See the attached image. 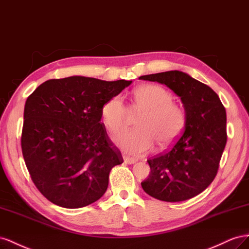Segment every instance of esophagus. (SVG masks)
Instances as JSON below:
<instances>
[{
  "label": "esophagus",
  "mask_w": 249,
  "mask_h": 249,
  "mask_svg": "<svg viewBox=\"0 0 249 249\" xmlns=\"http://www.w3.org/2000/svg\"><path fill=\"white\" fill-rule=\"evenodd\" d=\"M123 159H124V162H125V164H128V165H132V164H134V162L138 161L136 159L128 158V156H125V155L123 156Z\"/></svg>",
  "instance_id": "34e87169"
}]
</instances>
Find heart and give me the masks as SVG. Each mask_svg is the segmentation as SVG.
Segmentation results:
<instances>
[{
    "label": "heart",
    "mask_w": 249,
    "mask_h": 249,
    "mask_svg": "<svg viewBox=\"0 0 249 249\" xmlns=\"http://www.w3.org/2000/svg\"><path fill=\"white\" fill-rule=\"evenodd\" d=\"M172 99L169 90L155 84L134 90L133 107L143 111L136 121L138 128L115 134L112 139L116 145L126 153L141 155L152 149L155 141L161 147L172 144L186 124L183 108ZM127 112L123 97L116 95L103 104L101 116L105 126L115 132L124 127Z\"/></svg>",
    "instance_id": "heart-1"
}]
</instances>
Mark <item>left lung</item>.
Listing matches in <instances>:
<instances>
[{
    "mask_svg": "<svg viewBox=\"0 0 249 249\" xmlns=\"http://www.w3.org/2000/svg\"><path fill=\"white\" fill-rule=\"evenodd\" d=\"M165 84L180 97L186 111L181 136L168 151L149 159L150 174L142 181L148 195L178 202L200 194L214 180L225 148L226 111L207 84L180 71L140 77Z\"/></svg>",
    "mask_w": 249,
    "mask_h": 249,
    "instance_id": "obj_1",
    "label": "left lung"
}]
</instances>
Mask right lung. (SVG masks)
Wrapping results in <instances>:
<instances>
[{
    "mask_svg": "<svg viewBox=\"0 0 249 249\" xmlns=\"http://www.w3.org/2000/svg\"><path fill=\"white\" fill-rule=\"evenodd\" d=\"M131 82L72 76L48 80L28 97L22 152L49 201L78 209L104 195L111 168L123 158L101 123V109Z\"/></svg>",
    "mask_w": 249,
    "mask_h": 249,
    "instance_id": "1",
    "label": "right lung"
}]
</instances>
